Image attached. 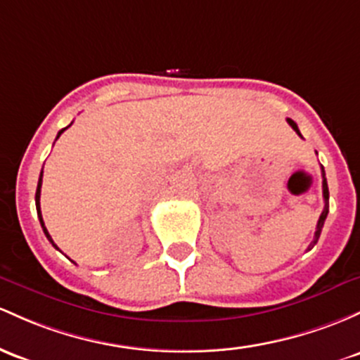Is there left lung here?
I'll use <instances>...</instances> for the list:
<instances>
[{
  "label": "left lung",
  "mask_w": 360,
  "mask_h": 360,
  "mask_svg": "<svg viewBox=\"0 0 360 360\" xmlns=\"http://www.w3.org/2000/svg\"><path fill=\"white\" fill-rule=\"evenodd\" d=\"M287 122H289V124L292 126V129H294V131L297 133L299 136H302V135H301V131H299L297 124H295L294 121H292V120H287ZM321 172H323V198H325V208H323L321 215H319L318 225H316V232H314V240H313V243H311L309 250H311V248L314 246L316 243H318V239H319V234H321V229H323V225H325V220H326V215H328V208H330V205H328V200H330V193H328V183H326V177H325V169H323V167H321Z\"/></svg>",
  "instance_id": "8db88e82"
}]
</instances>
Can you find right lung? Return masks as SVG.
Masks as SVG:
<instances>
[{
  "label": "right lung",
  "mask_w": 360,
  "mask_h": 360,
  "mask_svg": "<svg viewBox=\"0 0 360 360\" xmlns=\"http://www.w3.org/2000/svg\"><path fill=\"white\" fill-rule=\"evenodd\" d=\"M66 128H63L61 131L58 133V136H56V140L59 136H61V133L65 131ZM41 186H42V172H41V177H39V183H37V191H35V208H37V215H39V220H41V225H42V231H44V234H46V238L49 239V243L53 244L54 248H56L58 250V246L56 244H54V240L51 239V236H49V232H47V229H46V225H44V220H42V213H41Z\"/></svg>",
  "instance_id": "obj_1"
}]
</instances>
